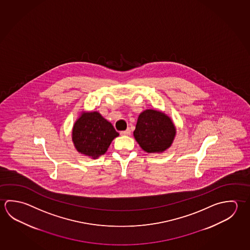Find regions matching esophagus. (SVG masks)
<instances>
[{
	"label": "esophagus",
	"instance_id": "1",
	"mask_svg": "<svg viewBox=\"0 0 250 250\" xmlns=\"http://www.w3.org/2000/svg\"><path fill=\"white\" fill-rule=\"evenodd\" d=\"M120 134L122 136H128L131 134V130L130 129H127L125 131H122L120 132Z\"/></svg>",
	"mask_w": 250,
	"mask_h": 250
}]
</instances>
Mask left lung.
<instances>
[{"label": "left lung", "instance_id": "8db88e82", "mask_svg": "<svg viewBox=\"0 0 250 250\" xmlns=\"http://www.w3.org/2000/svg\"><path fill=\"white\" fill-rule=\"evenodd\" d=\"M176 134L172 119L161 110L142 111L133 136L140 147L148 153H160L169 148Z\"/></svg>", "mask_w": 250, "mask_h": 250}]
</instances>
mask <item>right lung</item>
<instances>
[{
  "instance_id": "add662e5",
  "label": "right lung",
  "mask_w": 250,
  "mask_h": 250,
  "mask_svg": "<svg viewBox=\"0 0 250 250\" xmlns=\"http://www.w3.org/2000/svg\"><path fill=\"white\" fill-rule=\"evenodd\" d=\"M119 135L111 123L98 111H82L72 130L75 149L92 159L104 155Z\"/></svg>"
}]
</instances>
